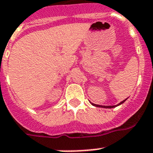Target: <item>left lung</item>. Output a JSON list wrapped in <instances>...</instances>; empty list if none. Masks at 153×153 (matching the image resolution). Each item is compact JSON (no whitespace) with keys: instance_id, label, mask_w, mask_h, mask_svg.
<instances>
[{"instance_id":"8db88e82","label":"left lung","mask_w":153,"mask_h":153,"mask_svg":"<svg viewBox=\"0 0 153 153\" xmlns=\"http://www.w3.org/2000/svg\"><path fill=\"white\" fill-rule=\"evenodd\" d=\"M126 100H127V99H125V100H123L122 102H120V103H119V104L115 105V106H101V105L94 104V103H92V102H91V103H92V106H97V107H102V108H114V107H116V106H119V105H120V104H122V103H124V102H125V101H126Z\"/></svg>"}]
</instances>
